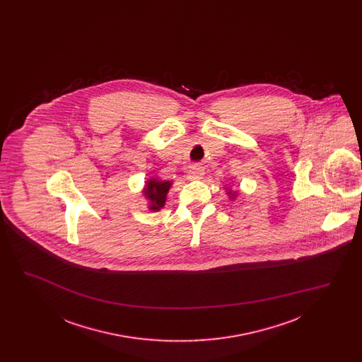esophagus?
<instances>
[{"mask_svg": "<svg viewBox=\"0 0 362 362\" xmlns=\"http://www.w3.org/2000/svg\"><path fill=\"white\" fill-rule=\"evenodd\" d=\"M204 173H205V170H204V167H202L201 164H194V165L189 168V179H192V180L201 179V177L204 176Z\"/></svg>", "mask_w": 362, "mask_h": 362, "instance_id": "34e87169", "label": "esophagus"}]
</instances>
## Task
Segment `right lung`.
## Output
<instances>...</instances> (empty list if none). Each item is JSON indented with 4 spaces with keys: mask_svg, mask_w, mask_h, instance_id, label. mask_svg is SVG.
Masks as SVG:
<instances>
[{
    "mask_svg": "<svg viewBox=\"0 0 362 362\" xmlns=\"http://www.w3.org/2000/svg\"><path fill=\"white\" fill-rule=\"evenodd\" d=\"M170 186H171V182H157V180L148 182L146 194H148V198L152 201L151 209L157 210V209L164 206L165 195L170 189Z\"/></svg>",
    "mask_w": 362,
    "mask_h": 362,
    "instance_id": "obj_1",
    "label": "right lung"
}]
</instances>
